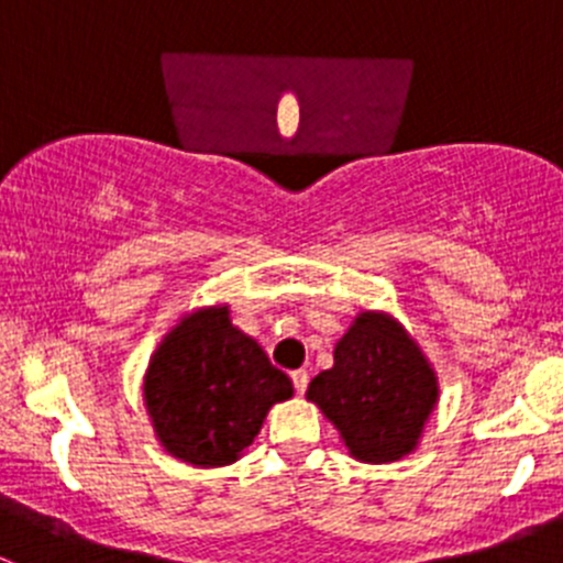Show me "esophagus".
Instances as JSON below:
<instances>
[{
	"label": "esophagus",
	"instance_id": "34e87169",
	"mask_svg": "<svg viewBox=\"0 0 563 563\" xmlns=\"http://www.w3.org/2000/svg\"><path fill=\"white\" fill-rule=\"evenodd\" d=\"M291 384H294V389H297V395H305V391H308L310 376L305 371H294L291 373Z\"/></svg>",
	"mask_w": 563,
	"mask_h": 563
}]
</instances>
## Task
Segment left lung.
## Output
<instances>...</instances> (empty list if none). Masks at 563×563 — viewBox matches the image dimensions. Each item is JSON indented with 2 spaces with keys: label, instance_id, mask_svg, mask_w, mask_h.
Wrapping results in <instances>:
<instances>
[{
  "label": "left lung",
  "instance_id": "obj_1",
  "mask_svg": "<svg viewBox=\"0 0 563 563\" xmlns=\"http://www.w3.org/2000/svg\"><path fill=\"white\" fill-rule=\"evenodd\" d=\"M308 397L365 463H389L417 446L439 397L435 373L411 338L382 313H362L334 345V365Z\"/></svg>",
  "mask_w": 563,
  "mask_h": 563
}]
</instances>
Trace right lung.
<instances>
[{"label": "right lung", "mask_w": 563, "mask_h": 563, "mask_svg": "<svg viewBox=\"0 0 563 563\" xmlns=\"http://www.w3.org/2000/svg\"><path fill=\"white\" fill-rule=\"evenodd\" d=\"M291 391L261 345L231 327L229 308L201 310L172 329L144 382L157 439L174 457L201 468L234 463L266 411Z\"/></svg>", "instance_id": "obj_1"}]
</instances>
